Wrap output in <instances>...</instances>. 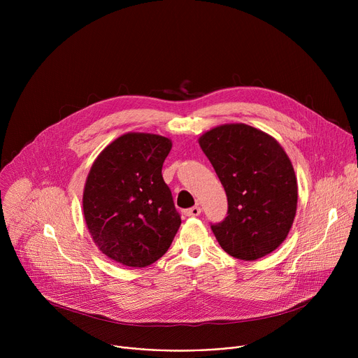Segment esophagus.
<instances>
[{
    "mask_svg": "<svg viewBox=\"0 0 358 358\" xmlns=\"http://www.w3.org/2000/svg\"><path fill=\"white\" fill-rule=\"evenodd\" d=\"M199 214H201V208H199L198 206H195V207L188 208V210L184 211V215H185V217H198Z\"/></svg>",
    "mask_w": 358,
    "mask_h": 358,
    "instance_id": "obj_1",
    "label": "esophagus"
}]
</instances>
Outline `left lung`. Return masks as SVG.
I'll return each mask as SVG.
<instances>
[{
    "instance_id": "obj_1",
    "label": "left lung",
    "mask_w": 358,
    "mask_h": 358,
    "mask_svg": "<svg viewBox=\"0 0 358 358\" xmlns=\"http://www.w3.org/2000/svg\"><path fill=\"white\" fill-rule=\"evenodd\" d=\"M228 198V215L211 229L221 248L257 261L287 236L297 207L293 166L269 134L243 123L222 124L199 137Z\"/></svg>"
}]
</instances>
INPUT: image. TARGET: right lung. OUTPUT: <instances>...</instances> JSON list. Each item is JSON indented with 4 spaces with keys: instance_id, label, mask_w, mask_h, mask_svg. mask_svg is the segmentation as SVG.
<instances>
[{
    "instance_id": "right-lung-1",
    "label": "right lung",
    "mask_w": 358,
    "mask_h": 358,
    "mask_svg": "<svg viewBox=\"0 0 358 358\" xmlns=\"http://www.w3.org/2000/svg\"><path fill=\"white\" fill-rule=\"evenodd\" d=\"M171 140L127 133L94 160L83 191L87 229L108 258L144 268L169 250L181 217L162 169Z\"/></svg>"
}]
</instances>
